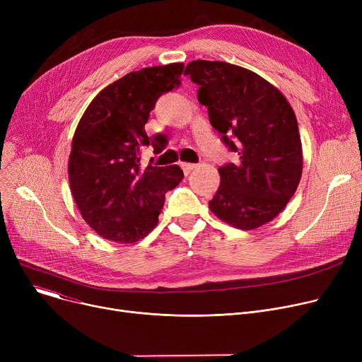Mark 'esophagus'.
Returning a JSON list of instances; mask_svg holds the SVG:
<instances>
[{
    "instance_id": "34e87169",
    "label": "esophagus",
    "mask_w": 362,
    "mask_h": 362,
    "mask_svg": "<svg viewBox=\"0 0 362 362\" xmlns=\"http://www.w3.org/2000/svg\"><path fill=\"white\" fill-rule=\"evenodd\" d=\"M180 167L183 168V173L187 176L189 173H191L192 170H195V168H197V164H192V163H182V164H180Z\"/></svg>"
}]
</instances>
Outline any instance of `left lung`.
I'll return each mask as SVG.
<instances>
[{"mask_svg": "<svg viewBox=\"0 0 362 362\" xmlns=\"http://www.w3.org/2000/svg\"><path fill=\"white\" fill-rule=\"evenodd\" d=\"M185 73L199 85L198 101L236 163L218 168L210 204L224 223L252 230L272 221L293 197L302 175L295 112L281 92L257 73L224 62H191Z\"/></svg>", "mask_w": 362, "mask_h": 362, "instance_id": "left-lung-1", "label": "left lung"}]
</instances>
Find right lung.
<instances>
[{"instance_id": "obj_1", "label": "right lung", "mask_w": 362, "mask_h": 362, "mask_svg": "<svg viewBox=\"0 0 362 362\" xmlns=\"http://www.w3.org/2000/svg\"><path fill=\"white\" fill-rule=\"evenodd\" d=\"M183 63L130 71L104 88L76 127L69 158L71 195L83 220L101 238L133 243L158 223L165 192L183 179L179 165L141 167V151L165 148V135L148 136L145 123L163 93L180 85Z\"/></svg>"}]
</instances>
